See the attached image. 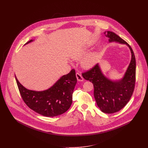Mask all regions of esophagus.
Wrapping results in <instances>:
<instances>
[{
    "label": "esophagus",
    "mask_w": 148,
    "mask_h": 148,
    "mask_svg": "<svg viewBox=\"0 0 148 148\" xmlns=\"http://www.w3.org/2000/svg\"><path fill=\"white\" fill-rule=\"evenodd\" d=\"M76 77H77V80L79 81V82H83L84 80V79H83V76L79 73H76Z\"/></svg>",
    "instance_id": "obj_1"
}]
</instances>
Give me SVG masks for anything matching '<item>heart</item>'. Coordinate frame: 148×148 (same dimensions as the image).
Wrapping results in <instances>:
<instances>
[{"instance_id": "obj_1", "label": "heart", "mask_w": 148, "mask_h": 148, "mask_svg": "<svg viewBox=\"0 0 148 148\" xmlns=\"http://www.w3.org/2000/svg\"><path fill=\"white\" fill-rule=\"evenodd\" d=\"M89 50V48L88 47H85L81 49H79L75 51L71 55L72 59L74 60H79L81 59L84 55L86 54L88 51ZM97 60V55L95 53H90L88 55L84 57L81 60L82 66L86 69H89L94 66Z\"/></svg>"}]
</instances>
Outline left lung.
Returning <instances> with one entry per match:
<instances>
[{
  "label": "left lung",
  "mask_w": 148,
  "mask_h": 148,
  "mask_svg": "<svg viewBox=\"0 0 148 148\" xmlns=\"http://www.w3.org/2000/svg\"><path fill=\"white\" fill-rule=\"evenodd\" d=\"M109 42L125 44L131 53L130 63L122 78L112 80L103 73L99 64L89 71L82 74L83 77L94 84V95L97 104L101 111L113 113L121 110L130 99L134 89L136 82V58L131 47L114 32H104Z\"/></svg>",
  "instance_id": "1"
}]
</instances>
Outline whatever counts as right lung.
Instances as JSON below:
<instances>
[{"label":"right lung","instance_id":"add662e5","mask_svg":"<svg viewBox=\"0 0 148 148\" xmlns=\"http://www.w3.org/2000/svg\"><path fill=\"white\" fill-rule=\"evenodd\" d=\"M30 40L25 45L33 42ZM15 77L21 96L26 104L35 112L46 117H54L66 112L73 103V94L77 83L74 69L60 77L49 89L36 91L26 89Z\"/></svg>","mask_w":148,"mask_h":148}]
</instances>
